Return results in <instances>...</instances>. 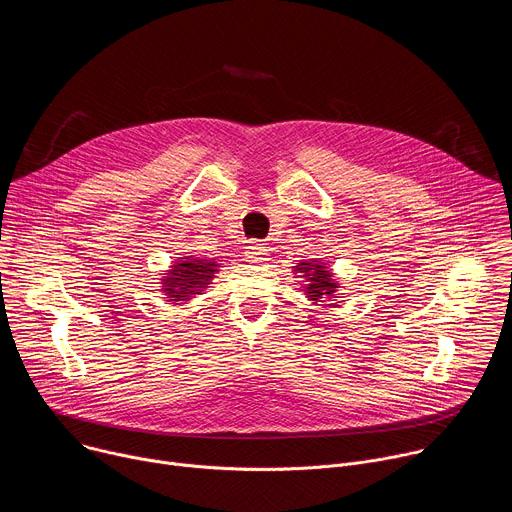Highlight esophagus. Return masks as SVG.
<instances>
[{
  "label": "esophagus",
  "instance_id": "obj_1",
  "mask_svg": "<svg viewBox=\"0 0 512 512\" xmlns=\"http://www.w3.org/2000/svg\"><path fill=\"white\" fill-rule=\"evenodd\" d=\"M267 255H269L267 249L263 245H259V243H251L247 247V251H245V259L251 261V263H263V261L269 259Z\"/></svg>",
  "mask_w": 512,
  "mask_h": 512
}]
</instances>
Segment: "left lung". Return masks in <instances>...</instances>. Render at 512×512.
Returning a JSON list of instances; mask_svg holds the SVG:
<instances>
[{
	"label": "left lung",
	"instance_id": "1",
	"mask_svg": "<svg viewBox=\"0 0 512 512\" xmlns=\"http://www.w3.org/2000/svg\"><path fill=\"white\" fill-rule=\"evenodd\" d=\"M294 273H300V277L306 279L302 291L312 306H320L324 302H332L334 298H338L340 283L334 277V271L326 263L318 259H312V261L304 259L294 267ZM328 306L336 308L338 302Z\"/></svg>",
	"mask_w": 512,
	"mask_h": 512
}]
</instances>
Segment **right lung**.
<instances>
[{
	"mask_svg": "<svg viewBox=\"0 0 512 512\" xmlns=\"http://www.w3.org/2000/svg\"><path fill=\"white\" fill-rule=\"evenodd\" d=\"M218 269H221V263L216 259L192 255L180 257L170 265L166 273H162L160 289L168 304L184 306L202 294L206 287H210Z\"/></svg>",
	"mask_w": 512,
	"mask_h": 512,
	"instance_id": "obj_1",
	"label": "right lung"
}]
</instances>
